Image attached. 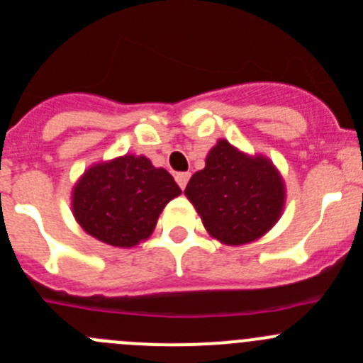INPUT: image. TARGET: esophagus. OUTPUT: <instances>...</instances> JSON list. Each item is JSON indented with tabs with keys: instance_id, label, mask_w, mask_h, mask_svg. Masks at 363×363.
Wrapping results in <instances>:
<instances>
[{
	"instance_id": "obj_1",
	"label": "esophagus",
	"mask_w": 363,
	"mask_h": 363,
	"mask_svg": "<svg viewBox=\"0 0 363 363\" xmlns=\"http://www.w3.org/2000/svg\"><path fill=\"white\" fill-rule=\"evenodd\" d=\"M175 181H177V184L181 186L182 189H184L186 184H188V181H189V174H188V172H181V174H175Z\"/></svg>"
}]
</instances>
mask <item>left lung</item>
Segmentation results:
<instances>
[{"label":"left lung","instance_id":"obj_1","mask_svg":"<svg viewBox=\"0 0 363 363\" xmlns=\"http://www.w3.org/2000/svg\"><path fill=\"white\" fill-rule=\"evenodd\" d=\"M204 228L228 245L265 235L281 216L284 184L269 159L249 157L220 140L184 189Z\"/></svg>","mask_w":363,"mask_h":363}]
</instances>
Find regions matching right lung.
Wrapping results in <instances>:
<instances>
[{
	"label": "right lung",
	"mask_w": 363,
	"mask_h": 363,
	"mask_svg": "<svg viewBox=\"0 0 363 363\" xmlns=\"http://www.w3.org/2000/svg\"><path fill=\"white\" fill-rule=\"evenodd\" d=\"M181 188L143 155L94 164L73 189V213L87 235L114 247H134L154 231Z\"/></svg>",
	"instance_id": "obj_1"
}]
</instances>
